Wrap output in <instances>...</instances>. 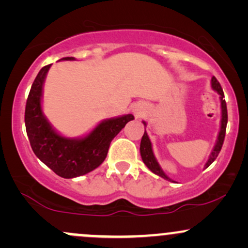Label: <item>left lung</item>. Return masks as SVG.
I'll use <instances>...</instances> for the list:
<instances>
[{"label":"left lung","instance_id":"1","mask_svg":"<svg viewBox=\"0 0 248 248\" xmlns=\"http://www.w3.org/2000/svg\"><path fill=\"white\" fill-rule=\"evenodd\" d=\"M211 85H212L213 90H215L216 92H218L219 95H220V101H221V126H220V132H219V135H218L217 143H216L215 148H213L211 155H210L209 161L206 162L205 168L209 167L210 164H211L212 162L218 157V154L220 153L221 147H223V143H224L225 133H226V124H227V107H226V101H225V99H224L223 88H221L220 84H219V81L215 78V77H213V78L211 79ZM143 124H144V126H146V122H144V121H143ZM140 153H141L142 161H143V163L146 164V166L148 167V169H149L150 171H153L154 173H156V175L161 176L162 178L168 179V181H171V179L168 177L166 173L163 172V170L161 169L160 164H158L157 161H156L155 156H154V153H153L152 142H150L149 138H148V134L146 133V130H144L143 136H142L141 144H140Z\"/></svg>","mask_w":248,"mask_h":248}]
</instances>
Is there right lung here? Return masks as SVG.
<instances>
[{
  "instance_id": "add662e5",
  "label": "right lung",
  "mask_w": 248,
  "mask_h": 248,
  "mask_svg": "<svg viewBox=\"0 0 248 248\" xmlns=\"http://www.w3.org/2000/svg\"><path fill=\"white\" fill-rule=\"evenodd\" d=\"M50 66L42 67L28 95L24 115L28 138L35 155L53 172L62 178L78 177L100 166L106 158L110 142L134 116L127 114L102 121L82 139H66L59 135L43 115L41 106L43 82Z\"/></svg>"
}]
</instances>
